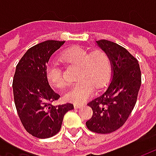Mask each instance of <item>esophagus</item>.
I'll use <instances>...</instances> for the list:
<instances>
[{
    "mask_svg": "<svg viewBox=\"0 0 156 156\" xmlns=\"http://www.w3.org/2000/svg\"><path fill=\"white\" fill-rule=\"evenodd\" d=\"M83 104H74V108H79L83 107Z\"/></svg>",
    "mask_w": 156,
    "mask_h": 156,
    "instance_id": "34e87169",
    "label": "esophagus"
}]
</instances>
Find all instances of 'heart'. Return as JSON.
Segmentation results:
<instances>
[{"label": "heart", "instance_id": "obj_1", "mask_svg": "<svg viewBox=\"0 0 156 156\" xmlns=\"http://www.w3.org/2000/svg\"><path fill=\"white\" fill-rule=\"evenodd\" d=\"M59 61L66 66H78V83L73 86L65 98L73 103H82L89 98L94 89L102 88L107 84L112 73L110 55L105 49L98 48L90 51L81 47H70L59 56ZM47 78L52 87L62 89L67 83L62 70L55 65L47 68Z\"/></svg>", "mask_w": 156, "mask_h": 156}]
</instances>
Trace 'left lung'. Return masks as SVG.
<instances>
[{"label": "left lung", "mask_w": 156, "mask_h": 156, "mask_svg": "<svg viewBox=\"0 0 156 156\" xmlns=\"http://www.w3.org/2000/svg\"><path fill=\"white\" fill-rule=\"evenodd\" d=\"M97 43L110 55L113 78L108 89L88 104L93 115L86 126L98 134H109L122 127L134 109L141 72L137 59L122 46L105 39Z\"/></svg>", "instance_id": "8db88e82"}]
</instances>
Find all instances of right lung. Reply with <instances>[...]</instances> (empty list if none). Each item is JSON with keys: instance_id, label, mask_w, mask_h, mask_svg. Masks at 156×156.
<instances>
[{"instance_id": "right-lung-1", "label": "right lung", "mask_w": 156, "mask_h": 156, "mask_svg": "<svg viewBox=\"0 0 156 156\" xmlns=\"http://www.w3.org/2000/svg\"><path fill=\"white\" fill-rule=\"evenodd\" d=\"M65 41L48 40L29 48L16 65L12 82L16 108L29 134L47 139L58 134L64 115L73 104L53 105L60 96L49 86L47 64Z\"/></svg>"}]
</instances>
